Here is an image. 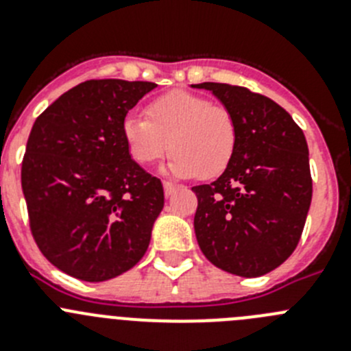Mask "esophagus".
I'll use <instances>...</instances> for the list:
<instances>
[{
    "mask_svg": "<svg viewBox=\"0 0 351 351\" xmlns=\"http://www.w3.org/2000/svg\"><path fill=\"white\" fill-rule=\"evenodd\" d=\"M176 188H178V186L172 184V182H169V181L163 182V190H165V197H172V195L176 193Z\"/></svg>",
    "mask_w": 351,
    "mask_h": 351,
    "instance_id": "esophagus-1",
    "label": "esophagus"
}]
</instances>
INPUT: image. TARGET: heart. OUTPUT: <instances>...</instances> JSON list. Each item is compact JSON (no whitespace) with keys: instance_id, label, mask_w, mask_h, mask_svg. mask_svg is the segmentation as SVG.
<instances>
[{"instance_id":"1","label":"heart","mask_w":351,"mask_h":351,"mask_svg":"<svg viewBox=\"0 0 351 351\" xmlns=\"http://www.w3.org/2000/svg\"><path fill=\"white\" fill-rule=\"evenodd\" d=\"M147 117L128 114L121 132L138 165H153L172 149L163 172L173 178H216L230 165L237 147V125L226 107L190 91L154 98Z\"/></svg>"}]
</instances>
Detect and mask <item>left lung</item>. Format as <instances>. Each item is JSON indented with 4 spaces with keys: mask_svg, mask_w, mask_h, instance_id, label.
Returning a JSON list of instances; mask_svg holds the SVG:
<instances>
[{
    "mask_svg": "<svg viewBox=\"0 0 351 351\" xmlns=\"http://www.w3.org/2000/svg\"><path fill=\"white\" fill-rule=\"evenodd\" d=\"M232 112L237 147L225 172L193 186L195 235L210 263L243 278L280 267L293 253L311 206L308 142L267 96L219 82L195 84Z\"/></svg>",
    "mask_w": 351,
    "mask_h": 351,
    "instance_id": "obj_1",
    "label": "left lung"
}]
</instances>
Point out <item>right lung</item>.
I'll list each match as a JSON object with an SVG mask.
<instances>
[{
  "instance_id": "obj_1",
  "label": "right lung",
  "mask_w": 351,
  "mask_h": 351,
  "mask_svg": "<svg viewBox=\"0 0 351 351\" xmlns=\"http://www.w3.org/2000/svg\"><path fill=\"white\" fill-rule=\"evenodd\" d=\"M154 82L88 80L35 121L23 193L43 256L77 280H112L147 251L165 195L128 153L121 125Z\"/></svg>"
}]
</instances>
